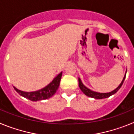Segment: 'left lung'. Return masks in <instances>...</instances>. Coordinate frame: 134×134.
<instances>
[{
	"label": "left lung",
	"instance_id": "8db88e82",
	"mask_svg": "<svg viewBox=\"0 0 134 134\" xmlns=\"http://www.w3.org/2000/svg\"><path fill=\"white\" fill-rule=\"evenodd\" d=\"M125 76H126V74H125L124 79H123V80L121 81L120 85L118 86V88H116L115 89L113 90V91H111V92H109V93H97V92H94V91H91V90H90L89 88L86 87V86L82 84V82L80 78H79V87H80V90H81V91L84 93V94H85V95L89 97H92L97 99H105V98H107L109 97H110V96L113 95V94H114L115 93H116L117 92H118V90L121 88V86H122L123 83H124V81L125 79Z\"/></svg>",
	"mask_w": 134,
	"mask_h": 134
}]
</instances>
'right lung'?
<instances>
[{
	"mask_svg": "<svg viewBox=\"0 0 134 134\" xmlns=\"http://www.w3.org/2000/svg\"><path fill=\"white\" fill-rule=\"evenodd\" d=\"M62 72H61L51 82L49 85H47L44 88L37 91L25 92V91H22L17 89L16 88H15V86H14V88L20 95L26 98V99H29L32 101H37V100L49 99L55 94L58 88L60 80H61L62 78Z\"/></svg>",
	"mask_w": 134,
	"mask_h": 134,
	"instance_id": "right-lung-1",
	"label": "right lung"
}]
</instances>
